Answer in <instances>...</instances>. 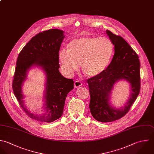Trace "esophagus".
I'll return each mask as SVG.
<instances>
[{
    "label": "esophagus",
    "instance_id": "34e87169",
    "mask_svg": "<svg viewBox=\"0 0 154 154\" xmlns=\"http://www.w3.org/2000/svg\"><path fill=\"white\" fill-rule=\"evenodd\" d=\"M82 85V82H80V81H79V80H76V81H75V82H74V87L75 88H79V87H80V86H81Z\"/></svg>",
    "mask_w": 154,
    "mask_h": 154
}]
</instances>
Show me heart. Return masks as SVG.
I'll use <instances>...</instances> for the list:
<instances>
[{"mask_svg": "<svg viewBox=\"0 0 154 154\" xmlns=\"http://www.w3.org/2000/svg\"><path fill=\"white\" fill-rule=\"evenodd\" d=\"M68 51L61 50L59 60L63 72L71 75L78 68L88 77L101 74L108 66L114 54V45L106 37H83L71 40Z\"/></svg>", "mask_w": 154, "mask_h": 154, "instance_id": "obj_1", "label": "heart"}]
</instances>
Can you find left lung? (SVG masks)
I'll return each instance as SVG.
<instances>
[{
    "instance_id": "left-lung-1",
    "label": "left lung",
    "mask_w": 154,
    "mask_h": 154,
    "mask_svg": "<svg viewBox=\"0 0 154 154\" xmlns=\"http://www.w3.org/2000/svg\"><path fill=\"white\" fill-rule=\"evenodd\" d=\"M115 53L108 67L99 75L87 80L91 95L89 108L93 118L102 123L124 117L130 110L140 89V62L136 52L120 35L106 30ZM125 79L131 86V97L123 109L116 110L109 104V94L117 81Z\"/></svg>"
}]
</instances>
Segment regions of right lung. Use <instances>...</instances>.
Segmentation results:
<instances>
[{
    "mask_svg": "<svg viewBox=\"0 0 154 154\" xmlns=\"http://www.w3.org/2000/svg\"><path fill=\"white\" fill-rule=\"evenodd\" d=\"M64 36L63 31L51 29L32 37L18 55L12 82V89L21 108L32 119L51 123L62 115L67 94L74 89L72 79H66L59 71V52ZM34 64L42 66L47 73L45 112L34 115L25 107L21 86L28 69Z\"/></svg>",
    "mask_w": 154,
    "mask_h": 154,
    "instance_id": "add662e5",
    "label": "right lung"
}]
</instances>
